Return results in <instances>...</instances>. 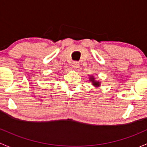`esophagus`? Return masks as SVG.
Wrapping results in <instances>:
<instances>
[{"label":"esophagus","instance_id":"esophagus-1","mask_svg":"<svg viewBox=\"0 0 147 147\" xmlns=\"http://www.w3.org/2000/svg\"><path fill=\"white\" fill-rule=\"evenodd\" d=\"M78 66H79V63L78 62V61H74L73 63H72V68L74 69H76L77 68H78Z\"/></svg>","mask_w":147,"mask_h":147}]
</instances>
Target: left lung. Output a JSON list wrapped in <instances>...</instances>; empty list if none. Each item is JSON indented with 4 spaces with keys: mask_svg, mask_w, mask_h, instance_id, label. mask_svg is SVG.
Here are the masks:
<instances>
[{
    "mask_svg": "<svg viewBox=\"0 0 147 147\" xmlns=\"http://www.w3.org/2000/svg\"><path fill=\"white\" fill-rule=\"evenodd\" d=\"M89 81H91L93 86H96V87H99V86H100V82H99V81H96V80H95V78L93 77V76H90V78H89Z\"/></svg>",
    "mask_w": 147,
    "mask_h": 147,
    "instance_id": "1",
    "label": "left lung"
}]
</instances>
